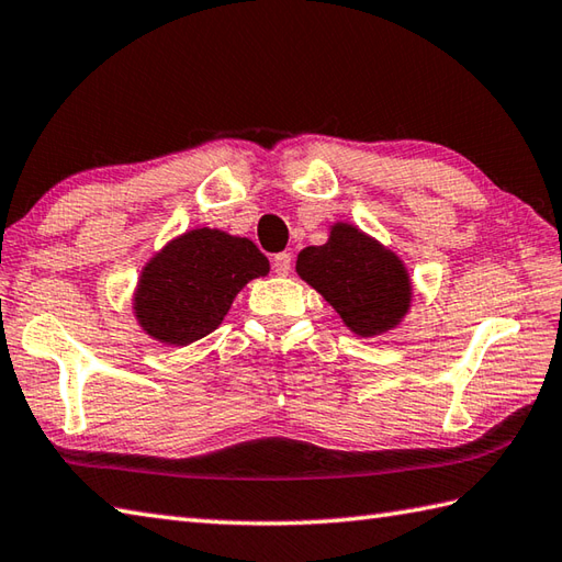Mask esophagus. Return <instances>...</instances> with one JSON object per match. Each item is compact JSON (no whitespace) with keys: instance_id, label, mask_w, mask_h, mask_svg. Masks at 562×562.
<instances>
[{"instance_id":"esophagus-1","label":"esophagus","mask_w":562,"mask_h":562,"mask_svg":"<svg viewBox=\"0 0 562 562\" xmlns=\"http://www.w3.org/2000/svg\"><path fill=\"white\" fill-rule=\"evenodd\" d=\"M272 270L274 274H280V278H284L292 270V256L290 252H278V256L272 258Z\"/></svg>"}]
</instances>
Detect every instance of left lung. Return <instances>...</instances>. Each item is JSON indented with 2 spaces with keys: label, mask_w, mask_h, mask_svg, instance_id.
Returning <instances> with one entry per match:
<instances>
[{
  "label": "left lung",
  "mask_w": 562,
  "mask_h": 562,
  "mask_svg": "<svg viewBox=\"0 0 562 562\" xmlns=\"http://www.w3.org/2000/svg\"><path fill=\"white\" fill-rule=\"evenodd\" d=\"M296 274L362 338L397 328L412 306V278L404 260L346 222L331 226L324 246H310L296 256Z\"/></svg>",
  "instance_id": "8db88e82"
}]
</instances>
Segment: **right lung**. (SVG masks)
<instances>
[{
	"instance_id": "obj_1",
	"label": "right lung",
	"mask_w": 562,
	"mask_h": 562,
	"mask_svg": "<svg viewBox=\"0 0 562 562\" xmlns=\"http://www.w3.org/2000/svg\"><path fill=\"white\" fill-rule=\"evenodd\" d=\"M268 272V258L250 238L206 226L184 231L143 266L134 316L158 344L190 346L224 322L250 280Z\"/></svg>"
}]
</instances>
